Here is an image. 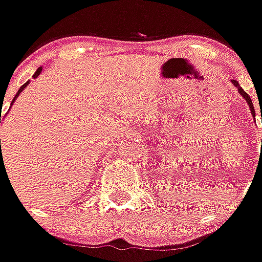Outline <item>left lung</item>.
Returning <instances> with one entry per match:
<instances>
[{
  "label": "left lung",
  "mask_w": 262,
  "mask_h": 262,
  "mask_svg": "<svg viewBox=\"0 0 262 262\" xmlns=\"http://www.w3.org/2000/svg\"><path fill=\"white\" fill-rule=\"evenodd\" d=\"M233 84H234V85H236V87H237L238 93H240V95H242V96L245 98V100L248 102V105H249V108H251V113H252V116L255 117L254 103H252V100H251V98H249V95H248V93H246V92H245V90H243V89L240 87V85H238V83H237V81H236V80H233ZM261 118H262V111H261ZM261 121H262V120H261Z\"/></svg>",
  "instance_id": "8db88e82"
}]
</instances>
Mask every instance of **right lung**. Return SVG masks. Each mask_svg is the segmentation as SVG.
Segmentation results:
<instances>
[{
    "mask_svg": "<svg viewBox=\"0 0 262 262\" xmlns=\"http://www.w3.org/2000/svg\"><path fill=\"white\" fill-rule=\"evenodd\" d=\"M41 68H38V70L35 71V74H34V78H37V77H38L39 74H41ZM29 84V81H26V83H25L24 85H22V87H20V89H19V92H17V93H16V98H17V96H19V95H20V92H22V90H24L25 87H26V85ZM16 98H14V99H16ZM14 99H13V102H14ZM0 123H1V111H0ZM1 142V141H0Z\"/></svg>",
    "mask_w": 262,
    "mask_h": 262,
    "instance_id": "add662e5",
    "label": "right lung"
}]
</instances>
